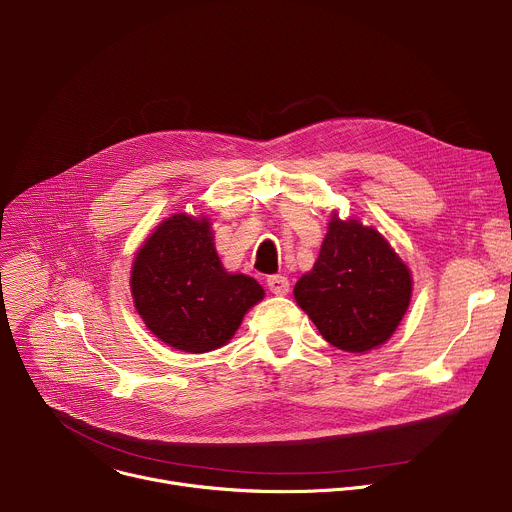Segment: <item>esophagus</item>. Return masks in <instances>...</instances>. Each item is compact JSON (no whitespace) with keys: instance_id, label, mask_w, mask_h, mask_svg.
<instances>
[{"instance_id":"obj_1","label":"esophagus","mask_w":512,"mask_h":512,"mask_svg":"<svg viewBox=\"0 0 512 512\" xmlns=\"http://www.w3.org/2000/svg\"><path fill=\"white\" fill-rule=\"evenodd\" d=\"M267 285H269V289H271V294H275V296H285L287 291H289V281H287V277H283V275H271V277H267Z\"/></svg>"}]
</instances>
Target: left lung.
Here are the masks:
<instances>
[{
  "mask_svg": "<svg viewBox=\"0 0 512 512\" xmlns=\"http://www.w3.org/2000/svg\"><path fill=\"white\" fill-rule=\"evenodd\" d=\"M411 289V271L389 241L332 210L320 255L298 279L294 298L326 342L362 354L395 334Z\"/></svg>",
  "mask_w": 512,
  "mask_h": 512,
  "instance_id": "left-lung-1",
  "label": "left lung"
}]
</instances>
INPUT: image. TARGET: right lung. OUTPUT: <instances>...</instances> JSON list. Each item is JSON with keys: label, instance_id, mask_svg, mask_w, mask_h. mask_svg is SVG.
Here are the masks:
<instances>
[{"label": "right lung", "instance_id": "1", "mask_svg": "<svg viewBox=\"0 0 512 512\" xmlns=\"http://www.w3.org/2000/svg\"><path fill=\"white\" fill-rule=\"evenodd\" d=\"M129 285L150 332L190 354L225 346L265 296L253 277L223 267L208 218L186 212L168 216L143 241Z\"/></svg>", "mask_w": 512, "mask_h": 512}]
</instances>
